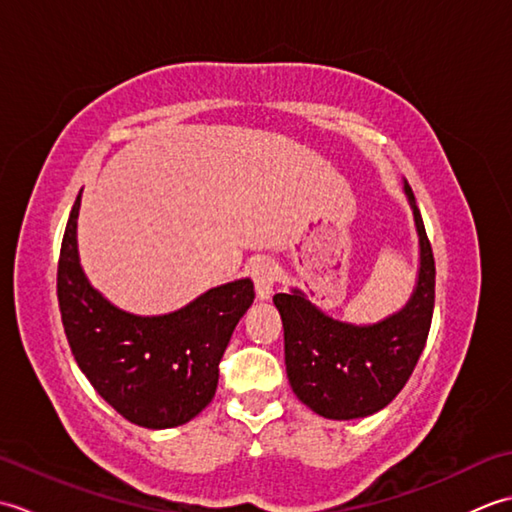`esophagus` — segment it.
Returning a JSON list of instances; mask_svg holds the SVG:
<instances>
[{
	"instance_id": "34e87169",
	"label": "esophagus",
	"mask_w": 512,
	"mask_h": 512,
	"mask_svg": "<svg viewBox=\"0 0 512 512\" xmlns=\"http://www.w3.org/2000/svg\"><path fill=\"white\" fill-rule=\"evenodd\" d=\"M250 277L255 281L257 288V297L259 299H268L273 295V288L279 279V270L273 259H259V262L250 270Z\"/></svg>"
}]
</instances>
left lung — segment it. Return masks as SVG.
<instances>
[{"instance_id":"obj_1","label":"left lung","mask_w":512,"mask_h":512,"mask_svg":"<svg viewBox=\"0 0 512 512\" xmlns=\"http://www.w3.org/2000/svg\"><path fill=\"white\" fill-rule=\"evenodd\" d=\"M405 193L420 237V273L413 297L398 314L376 325H350L330 319L299 290L273 297L284 321L292 391L323 418H365L387 407L405 387L427 343L436 303V262L409 184Z\"/></svg>"}]
</instances>
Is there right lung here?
I'll return each mask as SVG.
<instances>
[{"mask_svg":"<svg viewBox=\"0 0 512 512\" xmlns=\"http://www.w3.org/2000/svg\"><path fill=\"white\" fill-rule=\"evenodd\" d=\"M76 195L65 226L57 299L76 365L101 398L138 427L189 422L215 396L220 361L237 321L255 299L250 279L204 292L165 317L114 308L85 279L76 253Z\"/></svg>","mask_w":512,"mask_h":512,"instance_id":"1","label":"right lung"}]
</instances>
